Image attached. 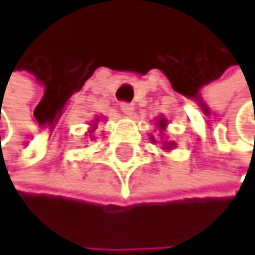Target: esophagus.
Segmentation results:
<instances>
[{"label":"esophagus","mask_w":255,"mask_h":255,"mask_svg":"<svg viewBox=\"0 0 255 255\" xmlns=\"http://www.w3.org/2000/svg\"><path fill=\"white\" fill-rule=\"evenodd\" d=\"M120 108H121V112L126 113V115H130V113H132V110H134L132 104H129V102H121L120 104Z\"/></svg>","instance_id":"1"}]
</instances>
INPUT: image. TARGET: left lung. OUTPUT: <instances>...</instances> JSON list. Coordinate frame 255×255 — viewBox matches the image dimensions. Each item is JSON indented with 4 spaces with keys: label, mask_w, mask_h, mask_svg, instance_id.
I'll return each instance as SVG.
<instances>
[{
    "label": "left lung",
    "mask_w": 255,
    "mask_h": 255,
    "mask_svg": "<svg viewBox=\"0 0 255 255\" xmlns=\"http://www.w3.org/2000/svg\"><path fill=\"white\" fill-rule=\"evenodd\" d=\"M158 123H159V128H161V129H163V128L166 126V121H164V120H159ZM153 140H155V138H153ZM164 145H166L167 148H171V147H172V142H169V143H164Z\"/></svg>",
    "instance_id": "1"
}]
</instances>
